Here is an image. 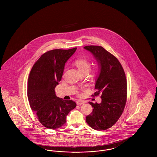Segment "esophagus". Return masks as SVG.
<instances>
[{
	"label": "esophagus",
	"instance_id": "1",
	"mask_svg": "<svg viewBox=\"0 0 157 157\" xmlns=\"http://www.w3.org/2000/svg\"><path fill=\"white\" fill-rule=\"evenodd\" d=\"M85 102H83V101H78L77 102H76V104L78 105H81L83 104Z\"/></svg>",
	"mask_w": 157,
	"mask_h": 157
}]
</instances>
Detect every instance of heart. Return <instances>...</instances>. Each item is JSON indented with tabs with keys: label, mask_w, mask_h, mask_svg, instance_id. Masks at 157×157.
Returning <instances> with one entry per match:
<instances>
[{
	"label": "heart",
	"mask_w": 157,
	"mask_h": 157,
	"mask_svg": "<svg viewBox=\"0 0 157 157\" xmlns=\"http://www.w3.org/2000/svg\"><path fill=\"white\" fill-rule=\"evenodd\" d=\"M75 65L81 73L88 72L90 67V62L86 59H78L75 60Z\"/></svg>",
	"instance_id": "b5f03b06"
}]
</instances>
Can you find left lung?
Here are the masks:
<instances>
[{
	"label": "left lung",
	"mask_w": 157,
	"mask_h": 157,
	"mask_svg": "<svg viewBox=\"0 0 157 157\" xmlns=\"http://www.w3.org/2000/svg\"><path fill=\"white\" fill-rule=\"evenodd\" d=\"M84 48L92 53L99 63V75L95 83L97 90L92 96L101 95L100 104L89 102L93 108L86 122L94 129L106 130L119 120L124 110L127 99L125 73L120 61L101 46L90 45Z\"/></svg>",
	"instance_id": "left-lung-1"
}]
</instances>
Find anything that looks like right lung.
Instances as JSON below:
<instances>
[{
  "mask_svg": "<svg viewBox=\"0 0 157 157\" xmlns=\"http://www.w3.org/2000/svg\"><path fill=\"white\" fill-rule=\"evenodd\" d=\"M76 48L53 49L35 63L28 81L27 94L32 110L42 125L50 129L62 127L69 112L76 106L72 100L57 97L55 89L60 81L65 64Z\"/></svg>",
  "mask_w": 157,
  "mask_h": 157,
  "instance_id": "obj_1",
  "label": "right lung"
}]
</instances>
